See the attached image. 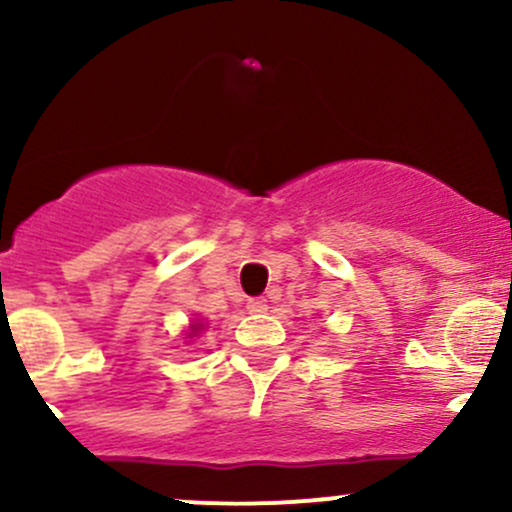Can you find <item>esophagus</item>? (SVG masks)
I'll list each match as a JSON object with an SVG mask.
<instances>
[{
    "instance_id": "1",
    "label": "esophagus",
    "mask_w": 512,
    "mask_h": 512,
    "mask_svg": "<svg viewBox=\"0 0 512 512\" xmlns=\"http://www.w3.org/2000/svg\"><path fill=\"white\" fill-rule=\"evenodd\" d=\"M248 310H250V313H255V315L264 313V310H267V298H250Z\"/></svg>"
}]
</instances>
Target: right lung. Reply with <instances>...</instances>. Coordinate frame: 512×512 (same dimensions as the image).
I'll use <instances>...</instances> for the list:
<instances>
[{
	"label": "right lung",
	"instance_id": "add662e5",
	"mask_svg": "<svg viewBox=\"0 0 512 512\" xmlns=\"http://www.w3.org/2000/svg\"><path fill=\"white\" fill-rule=\"evenodd\" d=\"M202 322H195V325H192L190 327V332H187V339H192V337H197V334H199V330H202Z\"/></svg>",
	"mask_w": 512,
	"mask_h": 512
}]
</instances>
